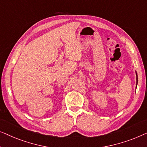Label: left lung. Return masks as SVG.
<instances>
[{"mask_svg":"<svg viewBox=\"0 0 147 147\" xmlns=\"http://www.w3.org/2000/svg\"><path fill=\"white\" fill-rule=\"evenodd\" d=\"M137 82H138V77H137V74H136V85H137Z\"/></svg>","mask_w":147,"mask_h":147,"instance_id":"left-lung-1","label":"left lung"}]
</instances>
